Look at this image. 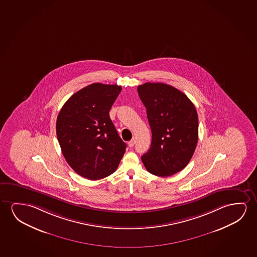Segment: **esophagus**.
Instances as JSON below:
<instances>
[{
	"mask_svg": "<svg viewBox=\"0 0 257 257\" xmlns=\"http://www.w3.org/2000/svg\"><path fill=\"white\" fill-rule=\"evenodd\" d=\"M134 144H135V140H132L130 142H128V145L130 148H134Z\"/></svg>",
	"mask_w": 257,
	"mask_h": 257,
	"instance_id": "1",
	"label": "esophagus"
}]
</instances>
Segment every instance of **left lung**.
Here are the masks:
<instances>
[{"label": "left lung", "mask_w": 257, "mask_h": 257, "mask_svg": "<svg viewBox=\"0 0 257 257\" xmlns=\"http://www.w3.org/2000/svg\"><path fill=\"white\" fill-rule=\"evenodd\" d=\"M137 90L152 132L142 162L151 174L173 175L186 167L196 149V108L185 93L167 84L147 82Z\"/></svg>", "instance_id": "8db88e82"}]
</instances>
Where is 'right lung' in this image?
Masks as SVG:
<instances>
[{
    "label": "right lung",
    "instance_id": "obj_1",
    "mask_svg": "<svg viewBox=\"0 0 257 257\" xmlns=\"http://www.w3.org/2000/svg\"><path fill=\"white\" fill-rule=\"evenodd\" d=\"M122 87L93 83L75 93L61 108L56 135L63 157L78 175L90 180L115 172L126 144L108 112Z\"/></svg>",
    "mask_w": 257,
    "mask_h": 257
}]
</instances>
